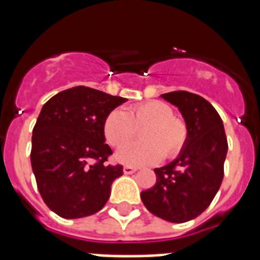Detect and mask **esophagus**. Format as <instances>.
Listing matches in <instances>:
<instances>
[{
	"mask_svg": "<svg viewBox=\"0 0 260 260\" xmlns=\"http://www.w3.org/2000/svg\"><path fill=\"white\" fill-rule=\"evenodd\" d=\"M122 171H124V174H134L138 171V169H136V167H132V166H124Z\"/></svg>",
	"mask_w": 260,
	"mask_h": 260,
	"instance_id": "1",
	"label": "esophagus"
}]
</instances>
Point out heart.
Listing matches in <instances>:
<instances>
[{"label": "heart", "instance_id": "heart-1", "mask_svg": "<svg viewBox=\"0 0 260 260\" xmlns=\"http://www.w3.org/2000/svg\"><path fill=\"white\" fill-rule=\"evenodd\" d=\"M140 127L139 136L142 140L121 147L114 155L117 162L135 167L154 165L162 156H175L187 139V126L183 120L174 117L171 106L162 101L131 106L126 112L112 110L104 121V135L110 146L120 147L134 139Z\"/></svg>", "mask_w": 260, "mask_h": 260}]
</instances>
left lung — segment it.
Instances as JSON below:
<instances>
[{
    "instance_id": "8db88e82",
    "label": "left lung",
    "mask_w": 260,
    "mask_h": 260,
    "mask_svg": "<svg viewBox=\"0 0 260 260\" xmlns=\"http://www.w3.org/2000/svg\"><path fill=\"white\" fill-rule=\"evenodd\" d=\"M160 97L181 112L187 139L173 162L155 169L156 183L140 197L155 216L186 222L200 216L220 189L228 142L220 114L205 98L183 90Z\"/></svg>"
}]
</instances>
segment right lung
<instances>
[{"mask_svg": "<svg viewBox=\"0 0 260 260\" xmlns=\"http://www.w3.org/2000/svg\"><path fill=\"white\" fill-rule=\"evenodd\" d=\"M126 101L100 90L75 86L43 105L32 132L30 163L46 205L63 218L101 210L122 166L106 165V116Z\"/></svg>", "mask_w": 260, "mask_h": 260, "instance_id": "1", "label": "right lung"}]
</instances>
